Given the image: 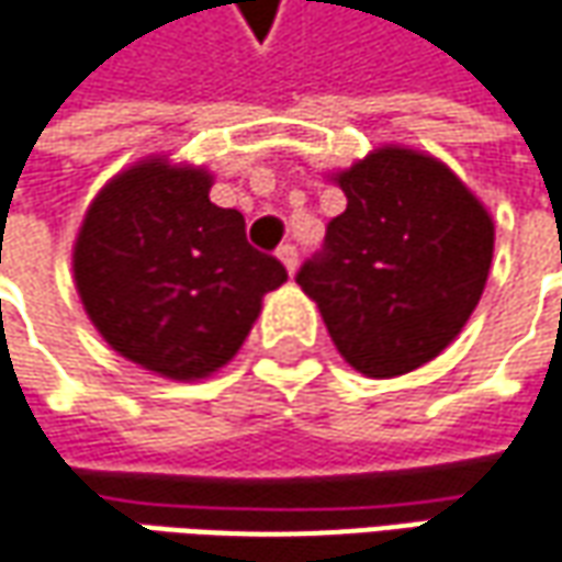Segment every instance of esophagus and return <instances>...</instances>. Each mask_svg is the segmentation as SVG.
<instances>
[{
	"label": "esophagus",
	"mask_w": 562,
	"mask_h": 562,
	"mask_svg": "<svg viewBox=\"0 0 562 562\" xmlns=\"http://www.w3.org/2000/svg\"><path fill=\"white\" fill-rule=\"evenodd\" d=\"M277 257H280L282 263H285V270H289V273H295V270H299V248H295V245H289V241H285V245H280Z\"/></svg>",
	"instance_id": "obj_1"
}]
</instances>
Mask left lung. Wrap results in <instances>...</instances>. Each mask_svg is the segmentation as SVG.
Returning a JSON list of instances; mask_svg holds the SVG:
<instances>
[{
	"mask_svg": "<svg viewBox=\"0 0 562 562\" xmlns=\"http://www.w3.org/2000/svg\"><path fill=\"white\" fill-rule=\"evenodd\" d=\"M333 182L346 210L299 285L339 355L364 378H400L437 358L477 307L494 220L440 159L380 147Z\"/></svg>",
	"mask_w": 562,
	"mask_h": 562,
	"instance_id": "1",
	"label": "left lung"
}]
</instances>
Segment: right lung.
<instances>
[{
  "label": "right lung",
  "instance_id": "right-lung-1",
  "mask_svg": "<svg viewBox=\"0 0 562 562\" xmlns=\"http://www.w3.org/2000/svg\"><path fill=\"white\" fill-rule=\"evenodd\" d=\"M207 169L150 157L119 172L75 238V285L115 352L169 380L220 371L285 282L245 238V216L210 201Z\"/></svg>",
  "mask_w": 562,
  "mask_h": 562
}]
</instances>
